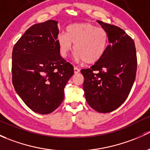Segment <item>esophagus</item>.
Segmentation results:
<instances>
[{"label":"esophagus","instance_id":"obj_1","mask_svg":"<svg viewBox=\"0 0 150 150\" xmlns=\"http://www.w3.org/2000/svg\"><path fill=\"white\" fill-rule=\"evenodd\" d=\"M79 72H80V70L78 68V67H74V72H75V74H78Z\"/></svg>","mask_w":150,"mask_h":150}]
</instances>
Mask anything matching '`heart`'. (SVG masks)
<instances>
[{
    "label": "heart",
    "instance_id": "1",
    "mask_svg": "<svg viewBox=\"0 0 150 150\" xmlns=\"http://www.w3.org/2000/svg\"><path fill=\"white\" fill-rule=\"evenodd\" d=\"M108 42V34L103 28L96 27L88 22L72 23L67 26V35L57 37L59 54L67 57L74 45L76 59L87 64H94L101 59Z\"/></svg>",
    "mask_w": 150,
    "mask_h": 150
}]
</instances>
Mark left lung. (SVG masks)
<instances>
[{
  "mask_svg": "<svg viewBox=\"0 0 150 150\" xmlns=\"http://www.w3.org/2000/svg\"><path fill=\"white\" fill-rule=\"evenodd\" d=\"M97 21L107 32L108 45L100 60L80 72L88 105L98 112L108 113L128 97L136 78L137 59L134 42L124 30Z\"/></svg>",
  "mask_w": 150,
  "mask_h": 150,
  "instance_id": "1",
  "label": "left lung"
}]
</instances>
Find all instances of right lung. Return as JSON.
<instances>
[{
	"label": "right lung",
	"mask_w": 150,
	"mask_h": 150,
	"mask_svg": "<svg viewBox=\"0 0 150 150\" xmlns=\"http://www.w3.org/2000/svg\"><path fill=\"white\" fill-rule=\"evenodd\" d=\"M58 22L31 26L14 45L12 83L30 109L40 114L54 111L64 99V88L74 74L73 66L60 56Z\"/></svg>",
	"instance_id": "1"
}]
</instances>
